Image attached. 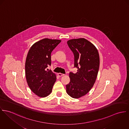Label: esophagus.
<instances>
[{
	"instance_id": "obj_1",
	"label": "esophagus",
	"mask_w": 129,
	"mask_h": 129,
	"mask_svg": "<svg viewBox=\"0 0 129 129\" xmlns=\"http://www.w3.org/2000/svg\"><path fill=\"white\" fill-rule=\"evenodd\" d=\"M64 74H62V73H59L58 74V76L59 77H62V76H64Z\"/></svg>"
}]
</instances>
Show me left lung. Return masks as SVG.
I'll return each instance as SVG.
<instances>
[{
    "mask_svg": "<svg viewBox=\"0 0 129 129\" xmlns=\"http://www.w3.org/2000/svg\"><path fill=\"white\" fill-rule=\"evenodd\" d=\"M67 44L74 55L76 73L70 72V82L66 87L67 93L78 99L87 93L95 82L100 67V56L95 46L84 38L72 39Z\"/></svg>",
    "mask_w": 129,
    "mask_h": 129,
    "instance_id": "8db88e82",
    "label": "left lung"
}]
</instances>
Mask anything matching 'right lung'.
<instances>
[{
	"label": "right lung",
	"mask_w": 129,
	"mask_h": 129,
	"mask_svg": "<svg viewBox=\"0 0 129 129\" xmlns=\"http://www.w3.org/2000/svg\"><path fill=\"white\" fill-rule=\"evenodd\" d=\"M61 42L43 39L30 48L25 63V75L31 90L40 97L48 96L52 91L56 76L47 67L51 65V53Z\"/></svg>",
	"instance_id": "obj_1"
}]
</instances>
